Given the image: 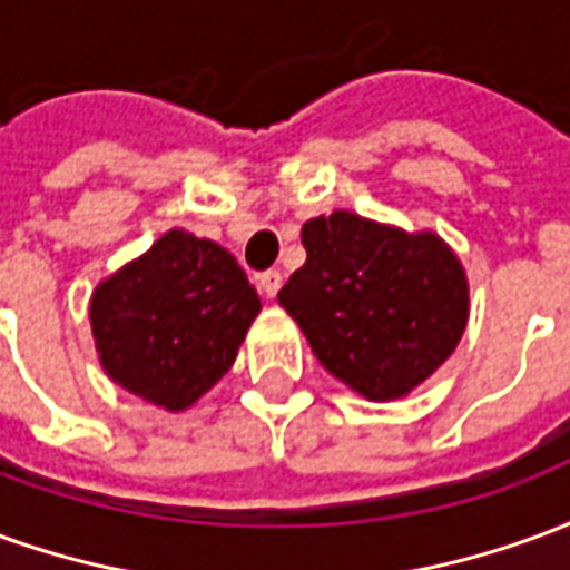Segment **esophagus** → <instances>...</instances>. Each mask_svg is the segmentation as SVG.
I'll return each mask as SVG.
<instances>
[{"label":"esophagus","instance_id":"esophagus-1","mask_svg":"<svg viewBox=\"0 0 570 570\" xmlns=\"http://www.w3.org/2000/svg\"><path fill=\"white\" fill-rule=\"evenodd\" d=\"M281 284H284V274L277 272V268H272V272L259 274L262 293H265V296H268V298L277 296V289H281Z\"/></svg>","mask_w":570,"mask_h":570}]
</instances>
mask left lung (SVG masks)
I'll use <instances>...</instances> for the list:
<instances>
[{"label":"left lung","instance_id":"1","mask_svg":"<svg viewBox=\"0 0 570 570\" xmlns=\"http://www.w3.org/2000/svg\"><path fill=\"white\" fill-rule=\"evenodd\" d=\"M308 259L277 302L314 357L370 400L409 394L466 326V277L440 237L335 210L302 225Z\"/></svg>","mask_w":570,"mask_h":570}]
</instances>
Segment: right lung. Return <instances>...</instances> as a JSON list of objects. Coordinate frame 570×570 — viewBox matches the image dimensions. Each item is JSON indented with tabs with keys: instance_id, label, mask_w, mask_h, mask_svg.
I'll use <instances>...</instances> for the list:
<instances>
[{
	"instance_id": "add662e5",
	"label": "right lung",
	"mask_w": 570,
	"mask_h": 570,
	"mask_svg": "<svg viewBox=\"0 0 570 570\" xmlns=\"http://www.w3.org/2000/svg\"><path fill=\"white\" fill-rule=\"evenodd\" d=\"M259 308L228 249L174 228L97 286L91 326L112 382L179 412L232 370Z\"/></svg>"
}]
</instances>
